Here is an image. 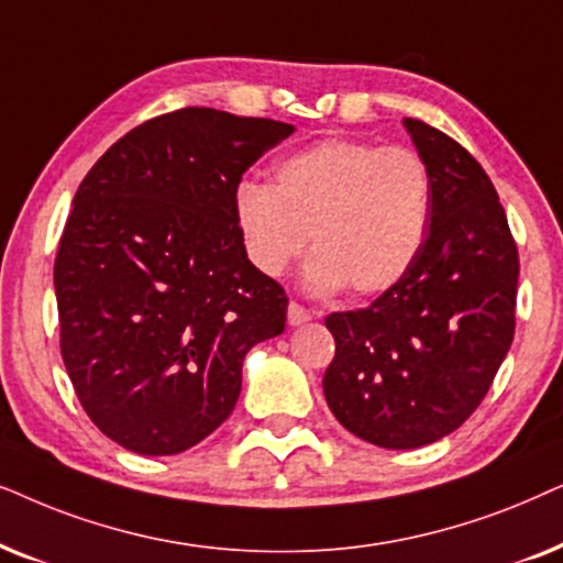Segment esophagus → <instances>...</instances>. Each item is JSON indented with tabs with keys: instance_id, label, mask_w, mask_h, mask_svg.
<instances>
[{
	"instance_id": "1",
	"label": "esophagus",
	"mask_w": 563,
	"mask_h": 563,
	"mask_svg": "<svg viewBox=\"0 0 563 563\" xmlns=\"http://www.w3.org/2000/svg\"><path fill=\"white\" fill-rule=\"evenodd\" d=\"M313 317H317V313H313L311 309H306V306L296 303V301L288 303V324L290 327H301V324H306V321H311Z\"/></svg>"
}]
</instances>
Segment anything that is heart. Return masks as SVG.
Instances as JSON below:
<instances>
[{
    "label": "heart",
    "instance_id": "heart-1",
    "mask_svg": "<svg viewBox=\"0 0 563 563\" xmlns=\"http://www.w3.org/2000/svg\"><path fill=\"white\" fill-rule=\"evenodd\" d=\"M432 177L407 146L327 139L275 167L273 187L244 179L234 219L244 250L265 275H283L311 244L306 283L317 294L350 286L380 296L399 286L422 250Z\"/></svg>",
    "mask_w": 563,
    "mask_h": 563
}]
</instances>
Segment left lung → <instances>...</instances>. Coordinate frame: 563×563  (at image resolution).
I'll use <instances>...</instances> for the list:
<instances>
[{
    "mask_svg": "<svg viewBox=\"0 0 563 563\" xmlns=\"http://www.w3.org/2000/svg\"><path fill=\"white\" fill-rule=\"evenodd\" d=\"M432 177L415 265L368 309L329 313L324 396L344 430L388 451L445 438L474 415L515 336L520 260L505 208L474 156L404 118Z\"/></svg>",
    "mask_w": 563,
    "mask_h": 563,
    "instance_id": "8db88e82",
    "label": "left lung"
}]
</instances>
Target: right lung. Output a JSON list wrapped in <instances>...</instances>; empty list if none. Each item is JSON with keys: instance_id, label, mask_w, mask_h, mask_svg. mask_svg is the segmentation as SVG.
<instances>
[{"instance_id": "1", "label": "right lung", "mask_w": 563, "mask_h": 563, "mask_svg": "<svg viewBox=\"0 0 563 563\" xmlns=\"http://www.w3.org/2000/svg\"><path fill=\"white\" fill-rule=\"evenodd\" d=\"M296 129L183 108L125 133L81 179L54 265L62 357L97 430L141 455L206 440L288 296L246 257L234 190Z\"/></svg>"}]
</instances>
